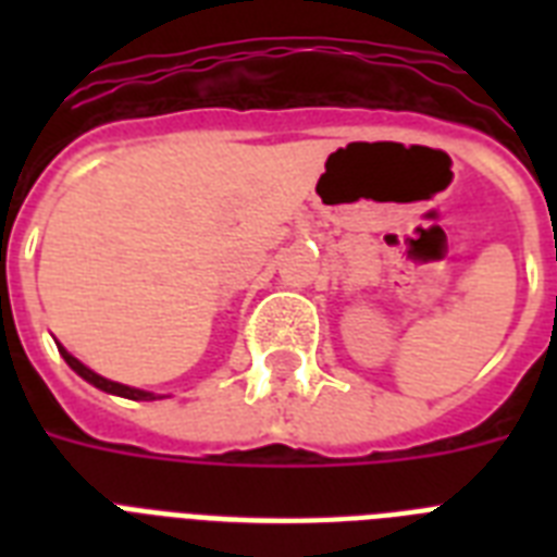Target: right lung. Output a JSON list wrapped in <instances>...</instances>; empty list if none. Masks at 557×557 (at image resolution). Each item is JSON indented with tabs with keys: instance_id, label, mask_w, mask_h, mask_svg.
I'll use <instances>...</instances> for the list:
<instances>
[{
	"instance_id": "obj_1",
	"label": "right lung",
	"mask_w": 557,
	"mask_h": 557,
	"mask_svg": "<svg viewBox=\"0 0 557 557\" xmlns=\"http://www.w3.org/2000/svg\"><path fill=\"white\" fill-rule=\"evenodd\" d=\"M57 349H60V356L65 358V364L72 367L77 375H81L83 381H89L91 387L103 389V393H112V396H121V398H133V401H156V398H164V396H156V393H150V389H138V387H126V384H117V381H109L103 379V375H98L95 370H89V367L83 364V361H77V358L69 352L65 347H60L57 344Z\"/></svg>"
}]
</instances>
